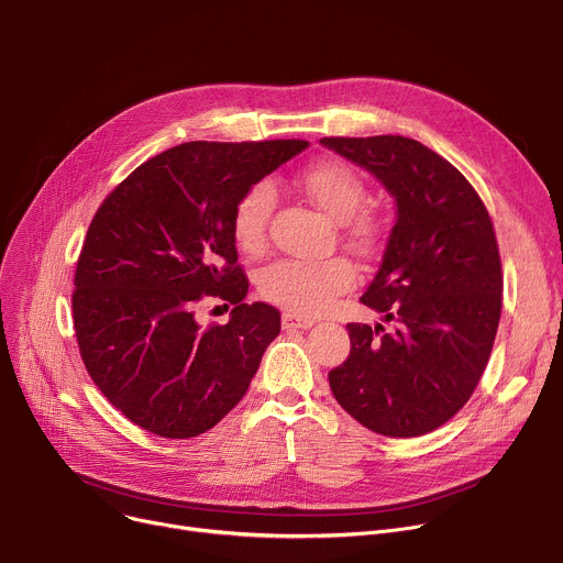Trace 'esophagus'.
Returning <instances> with one entry per match:
<instances>
[{"label":"esophagus","mask_w":563,"mask_h":563,"mask_svg":"<svg viewBox=\"0 0 563 563\" xmlns=\"http://www.w3.org/2000/svg\"><path fill=\"white\" fill-rule=\"evenodd\" d=\"M282 324L284 329H311L313 327V320L311 318H305V316H297L292 311H286L282 316Z\"/></svg>","instance_id":"esophagus-1"}]
</instances>
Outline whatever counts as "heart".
Listing matches in <instances>:
<instances>
[{
	"mask_svg": "<svg viewBox=\"0 0 563 563\" xmlns=\"http://www.w3.org/2000/svg\"><path fill=\"white\" fill-rule=\"evenodd\" d=\"M297 187L322 209L329 219L344 223V241L361 254L376 247L380 225L369 211H358L367 187L358 173L340 159H318L297 176ZM275 209V189L262 180L247 187L232 211V236L241 252L258 254L268 239L271 213ZM356 273L347 258L327 262H299L277 258L256 275L258 295L292 313H318L342 290L352 288Z\"/></svg>",
	"mask_w": 563,
	"mask_h": 563,
	"instance_id": "b5f03b06",
	"label": "heart"
}]
</instances>
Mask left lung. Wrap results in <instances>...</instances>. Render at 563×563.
<instances>
[{"label": "left lung", "instance_id": "1", "mask_svg": "<svg viewBox=\"0 0 563 563\" xmlns=\"http://www.w3.org/2000/svg\"><path fill=\"white\" fill-rule=\"evenodd\" d=\"M397 202L380 268L361 301L385 322H350L347 361L329 372L335 401L387 438H417L468 401L494 347L503 271L494 223L462 173L401 137H324Z\"/></svg>", "mask_w": 563, "mask_h": 563}]
</instances>
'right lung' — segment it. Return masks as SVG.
Returning <instances> with one entry per match:
<instances>
[{
	"label": "right lung",
	"instance_id": "1",
	"mask_svg": "<svg viewBox=\"0 0 563 563\" xmlns=\"http://www.w3.org/2000/svg\"><path fill=\"white\" fill-rule=\"evenodd\" d=\"M307 146L187 142L137 166L97 209L74 275L78 352L103 397L153 435L187 440L213 428L279 335L275 307L243 301L232 211ZM207 296L235 307L228 325L195 322Z\"/></svg>",
	"mask_w": 563,
	"mask_h": 563
}]
</instances>
